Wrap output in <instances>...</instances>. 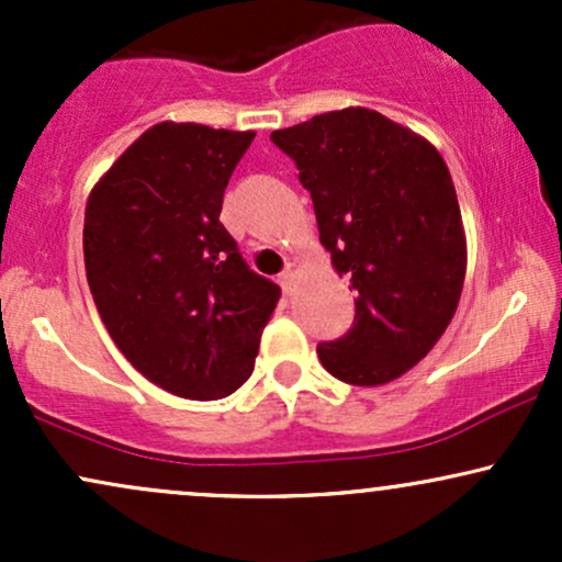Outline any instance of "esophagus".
<instances>
[{
  "mask_svg": "<svg viewBox=\"0 0 562 562\" xmlns=\"http://www.w3.org/2000/svg\"><path fill=\"white\" fill-rule=\"evenodd\" d=\"M299 272H301V267H299V263H295V261H288V267L282 269L280 285H282V290H285L288 295L293 293V282H295V277H299Z\"/></svg>",
  "mask_w": 562,
  "mask_h": 562,
  "instance_id": "esophagus-1",
  "label": "esophagus"
}]
</instances>
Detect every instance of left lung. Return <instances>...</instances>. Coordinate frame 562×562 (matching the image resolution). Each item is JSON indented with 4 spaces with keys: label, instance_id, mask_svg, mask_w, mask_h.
Here are the masks:
<instances>
[{
    "label": "left lung",
    "instance_id": "8db88e82",
    "mask_svg": "<svg viewBox=\"0 0 562 562\" xmlns=\"http://www.w3.org/2000/svg\"><path fill=\"white\" fill-rule=\"evenodd\" d=\"M312 192L319 243L357 290L353 327L319 344V362L351 385H383L415 367L454 317L468 250L451 173L420 134L367 108L272 132Z\"/></svg>",
    "mask_w": 562,
    "mask_h": 562
}]
</instances>
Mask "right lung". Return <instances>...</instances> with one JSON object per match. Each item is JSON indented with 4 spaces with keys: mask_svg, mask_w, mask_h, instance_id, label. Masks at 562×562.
<instances>
[{
    "mask_svg": "<svg viewBox=\"0 0 562 562\" xmlns=\"http://www.w3.org/2000/svg\"><path fill=\"white\" fill-rule=\"evenodd\" d=\"M254 137L164 121L87 200L83 263L97 312L128 362L173 396L214 402L240 389L280 301L218 222Z\"/></svg>",
    "mask_w": 562,
    "mask_h": 562,
    "instance_id": "right-lung-1",
    "label": "right lung"
}]
</instances>
